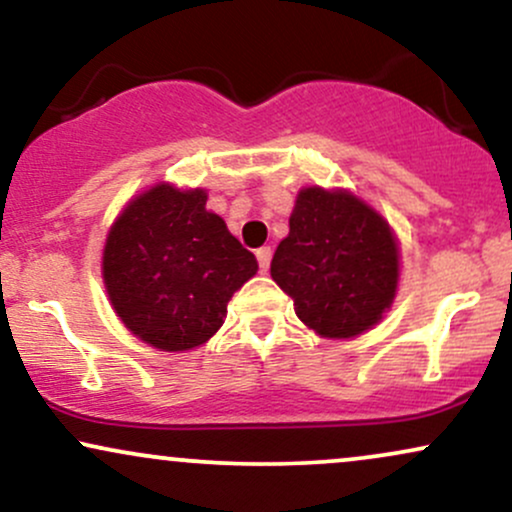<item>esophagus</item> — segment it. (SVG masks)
Returning a JSON list of instances; mask_svg holds the SVG:
<instances>
[{"mask_svg": "<svg viewBox=\"0 0 512 512\" xmlns=\"http://www.w3.org/2000/svg\"><path fill=\"white\" fill-rule=\"evenodd\" d=\"M270 258H273L270 246H261V249L256 251V261H258V268H261V273H266V270L270 268Z\"/></svg>", "mask_w": 512, "mask_h": 512, "instance_id": "34e87169", "label": "esophagus"}]
</instances>
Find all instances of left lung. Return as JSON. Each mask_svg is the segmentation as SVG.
<instances>
[{
    "label": "left lung",
    "mask_w": 512,
    "mask_h": 512,
    "mask_svg": "<svg viewBox=\"0 0 512 512\" xmlns=\"http://www.w3.org/2000/svg\"><path fill=\"white\" fill-rule=\"evenodd\" d=\"M270 275L323 338H354L381 321L398 287L388 222L347 191H299Z\"/></svg>",
    "instance_id": "1"
}]
</instances>
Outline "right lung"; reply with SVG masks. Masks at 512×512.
<instances>
[{
    "mask_svg": "<svg viewBox=\"0 0 512 512\" xmlns=\"http://www.w3.org/2000/svg\"><path fill=\"white\" fill-rule=\"evenodd\" d=\"M206 191L158 184L136 196L102 254L110 302L124 326L162 352H184L218 333L232 294L258 263L206 210Z\"/></svg>",
    "mask_w": 512,
    "mask_h": 512,
    "instance_id": "add662e5",
    "label": "right lung"
}]
</instances>
